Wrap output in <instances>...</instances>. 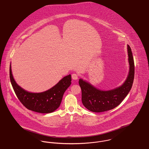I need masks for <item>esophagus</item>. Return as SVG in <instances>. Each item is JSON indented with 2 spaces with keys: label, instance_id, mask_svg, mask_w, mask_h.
<instances>
[{
  "label": "esophagus",
  "instance_id": "1",
  "mask_svg": "<svg viewBox=\"0 0 149 149\" xmlns=\"http://www.w3.org/2000/svg\"><path fill=\"white\" fill-rule=\"evenodd\" d=\"M71 77L73 80H78V75L77 74H72Z\"/></svg>",
  "mask_w": 149,
  "mask_h": 149
}]
</instances>
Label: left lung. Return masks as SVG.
I'll return each instance as SVG.
<instances>
[{"label": "left lung", "mask_w": 149, "mask_h": 149, "mask_svg": "<svg viewBox=\"0 0 149 149\" xmlns=\"http://www.w3.org/2000/svg\"><path fill=\"white\" fill-rule=\"evenodd\" d=\"M129 71L126 80L122 85L107 91L99 89L89 82L80 79L83 104L93 112H102L118 106L130 92L134 79L135 65L132 51L127 45Z\"/></svg>", "instance_id": "left-lung-1"}]
</instances>
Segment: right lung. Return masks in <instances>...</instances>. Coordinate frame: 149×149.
I'll list each match as a JSON object with an SVG mask.
<instances>
[{
  "instance_id": "obj_1",
  "label": "right lung",
  "mask_w": 149,
  "mask_h": 149,
  "mask_svg": "<svg viewBox=\"0 0 149 149\" xmlns=\"http://www.w3.org/2000/svg\"><path fill=\"white\" fill-rule=\"evenodd\" d=\"M10 80L14 92L20 102L29 110L41 113H50L59 107L64 93L71 83V75L61 79L50 89L40 93L29 92L18 85L15 81L11 69Z\"/></svg>"
}]
</instances>
